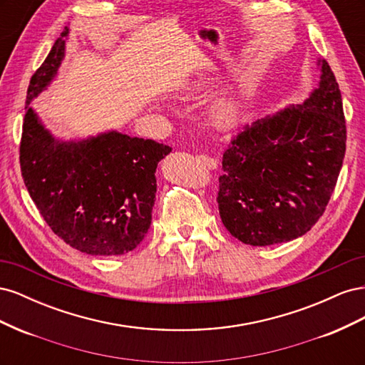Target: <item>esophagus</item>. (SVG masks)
<instances>
[{"label":"esophagus","instance_id":"34e87169","mask_svg":"<svg viewBox=\"0 0 365 365\" xmlns=\"http://www.w3.org/2000/svg\"><path fill=\"white\" fill-rule=\"evenodd\" d=\"M197 161H200L204 165V168H207L210 170H213V169L217 168V161L215 158H212V157L205 155V153H201V155H197Z\"/></svg>","mask_w":365,"mask_h":365}]
</instances>
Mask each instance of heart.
<instances>
[{"instance_id": "1", "label": "heart", "mask_w": 365, "mask_h": 365, "mask_svg": "<svg viewBox=\"0 0 365 365\" xmlns=\"http://www.w3.org/2000/svg\"><path fill=\"white\" fill-rule=\"evenodd\" d=\"M236 105L233 102H225L219 106V118L220 120H231L236 115Z\"/></svg>"}]
</instances>
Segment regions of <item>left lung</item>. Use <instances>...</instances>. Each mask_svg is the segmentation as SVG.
<instances>
[{
    "label": "left lung",
    "mask_w": 365,
    "mask_h": 365,
    "mask_svg": "<svg viewBox=\"0 0 365 365\" xmlns=\"http://www.w3.org/2000/svg\"><path fill=\"white\" fill-rule=\"evenodd\" d=\"M304 103L254 121L231 138L217 204L240 242L267 247L307 233L323 216L346 153V120L334 71Z\"/></svg>",
    "instance_id": "left-lung-1"
}]
</instances>
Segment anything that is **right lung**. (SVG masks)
<instances>
[{
    "mask_svg": "<svg viewBox=\"0 0 365 365\" xmlns=\"http://www.w3.org/2000/svg\"><path fill=\"white\" fill-rule=\"evenodd\" d=\"M65 27L27 90L19 164L30 197L65 244L91 256L140 245L152 222L158 163L172 148L111 130L82 141L54 140L30 102L58 73Z\"/></svg>",
    "mask_w": 365,
    "mask_h": 365,
    "instance_id": "right-lung-1",
    "label": "right lung"
}]
</instances>
